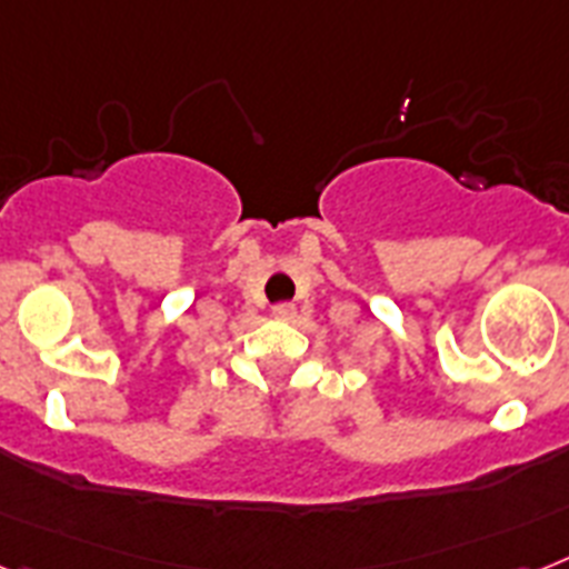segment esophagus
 Masks as SVG:
<instances>
[{
  "instance_id": "obj_1",
  "label": "esophagus",
  "mask_w": 569,
  "mask_h": 569,
  "mask_svg": "<svg viewBox=\"0 0 569 569\" xmlns=\"http://www.w3.org/2000/svg\"><path fill=\"white\" fill-rule=\"evenodd\" d=\"M271 315L277 321H295L298 309H295V303H277V307H271Z\"/></svg>"
}]
</instances>
